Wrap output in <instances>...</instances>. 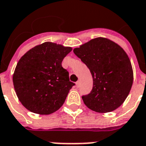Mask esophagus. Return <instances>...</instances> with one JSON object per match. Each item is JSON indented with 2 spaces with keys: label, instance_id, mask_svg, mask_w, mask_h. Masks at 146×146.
Wrapping results in <instances>:
<instances>
[{
  "label": "esophagus",
  "instance_id": "34e87169",
  "mask_svg": "<svg viewBox=\"0 0 146 146\" xmlns=\"http://www.w3.org/2000/svg\"><path fill=\"white\" fill-rule=\"evenodd\" d=\"M79 85H80V82H79V81H77V82H76V87H77V88H78Z\"/></svg>",
  "mask_w": 146,
  "mask_h": 146
}]
</instances>
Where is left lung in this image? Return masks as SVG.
I'll list each match as a JSON object with an SVG mask.
<instances>
[{
    "mask_svg": "<svg viewBox=\"0 0 146 146\" xmlns=\"http://www.w3.org/2000/svg\"><path fill=\"white\" fill-rule=\"evenodd\" d=\"M90 70L93 88L82 97L84 104L97 113H109L121 106L130 92L133 71L129 58L118 44L98 37L74 48Z\"/></svg>",
    "mask_w": 146,
    "mask_h": 146,
    "instance_id": "left-lung-1",
    "label": "left lung"
}]
</instances>
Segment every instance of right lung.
<instances>
[{"instance_id": "1", "label": "right lung", "mask_w": 146, "mask_h": 146, "mask_svg": "<svg viewBox=\"0 0 146 146\" xmlns=\"http://www.w3.org/2000/svg\"><path fill=\"white\" fill-rule=\"evenodd\" d=\"M72 47L46 42L20 58L13 74L18 99L28 110L48 115L59 109L74 84L69 81L63 58Z\"/></svg>"}]
</instances>
